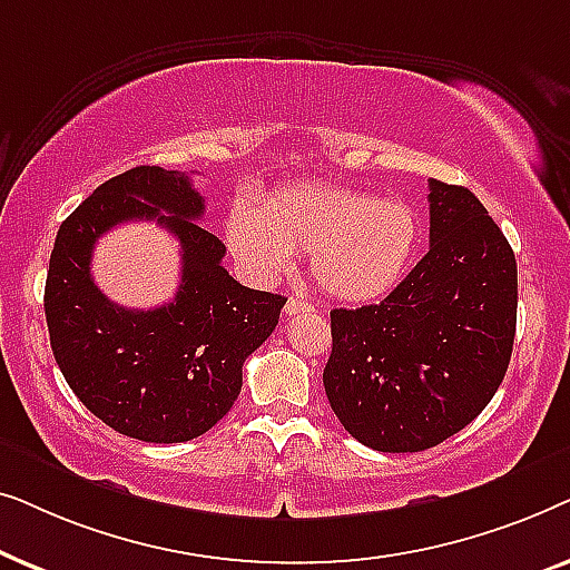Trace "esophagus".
Returning a JSON list of instances; mask_svg holds the SVG:
<instances>
[{
  "label": "esophagus",
  "mask_w": 570,
  "mask_h": 570,
  "mask_svg": "<svg viewBox=\"0 0 570 570\" xmlns=\"http://www.w3.org/2000/svg\"><path fill=\"white\" fill-rule=\"evenodd\" d=\"M316 306L311 301L303 298V295H291L285 303V314L287 316H295V314H308V311H314Z\"/></svg>",
  "instance_id": "1"
}]
</instances>
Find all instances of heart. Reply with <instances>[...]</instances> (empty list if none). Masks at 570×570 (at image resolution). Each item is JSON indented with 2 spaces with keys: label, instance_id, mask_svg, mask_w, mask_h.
Here are the masks:
<instances>
[{
  "label": "heart",
  "instance_id": "b5f03b06",
  "mask_svg": "<svg viewBox=\"0 0 570 570\" xmlns=\"http://www.w3.org/2000/svg\"><path fill=\"white\" fill-rule=\"evenodd\" d=\"M228 246L248 275L272 283L311 254L326 295L347 303L384 298L402 283L420 246V220L407 202L337 184H295L264 199L236 202Z\"/></svg>",
  "mask_w": 570,
  "mask_h": 570
}]
</instances>
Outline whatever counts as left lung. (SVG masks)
Wrapping results in <instances>:
<instances>
[{
	"label": "left lung",
	"mask_w": 570,
	"mask_h": 570,
	"mask_svg": "<svg viewBox=\"0 0 570 570\" xmlns=\"http://www.w3.org/2000/svg\"><path fill=\"white\" fill-rule=\"evenodd\" d=\"M431 252L381 303L332 311L324 392L376 451L439 446L501 386L517 334V256L470 189L431 178Z\"/></svg>",
	"instance_id": "8db88e82"
}]
</instances>
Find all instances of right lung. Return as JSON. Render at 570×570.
Masks as SVG:
<instances>
[{
    "label": "right lung",
    "instance_id": "obj_1",
    "mask_svg": "<svg viewBox=\"0 0 570 570\" xmlns=\"http://www.w3.org/2000/svg\"><path fill=\"white\" fill-rule=\"evenodd\" d=\"M202 215L189 176L137 166L100 184L53 240L43 293L53 357L77 400L129 439L184 443L223 420L287 301L233 279L223 240L194 223ZM129 219H155L183 244V285L166 307L124 309L91 283V246Z\"/></svg>",
    "mask_w": 570,
    "mask_h": 570
}]
</instances>
